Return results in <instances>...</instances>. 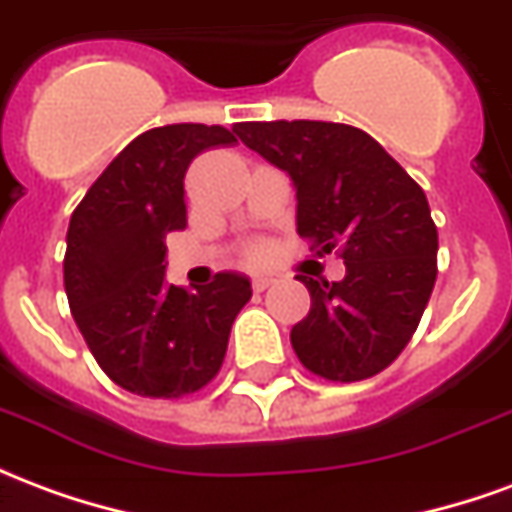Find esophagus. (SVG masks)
<instances>
[{
  "instance_id": "1",
  "label": "esophagus",
  "mask_w": 512,
  "mask_h": 512,
  "mask_svg": "<svg viewBox=\"0 0 512 512\" xmlns=\"http://www.w3.org/2000/svg\"><path fill=\"white\" fill-rule=\"evenodd\" d=\"M268 285H274V279H271V277H255V279H252V290H255V293H263Z\"/></svg>"
}]
</instances>
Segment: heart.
I'll return each instance as SVG.
<instances>
[{
    "label": "heart",
    "mask_w": 512,
    "mask_h": 512,
    "mask_svg": "<svg viewBox=\"0 0 512 512\" xmlns=\"http://www.w3.org/2000/svg\"><path fill=\"white\" fill-rule=\"evenodd\" d=\"M246 257H249V260H263V257H266V246L255 244L249 252H246Z\"/></svg>",
    "instance_id": "heart-1"
}]
</instances>
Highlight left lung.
<instances>
[{
    "instance_id": "8db88e82",
    "label": "left lung",
    "mask_w": 512,
    "mask_h": 512,
    "mask_svg": "<svg viewBox=\"0 0 512 512\" xmlns=\"http://www.w3.org/2000/svg\"><path fill=\"white\" fill-rule=\"evenodd\" d=\"M249 150L296 186V230L318 255L340 249V282L299 277L307 318L290 343L310 373L362 381L406 348L436 282L439 233L428 197L362 128L321 120L238 123Z\"/></svg>"
}]
</instances>
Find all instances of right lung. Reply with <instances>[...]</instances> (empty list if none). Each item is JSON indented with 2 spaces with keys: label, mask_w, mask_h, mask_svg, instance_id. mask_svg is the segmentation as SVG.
Returning a JSON list of instances; mask_svg holds the SVG:
<instances>
[{
  "label": "right lung",
  "mask_w": 512,
  "mask_h": 512,
  "mask_svg": "<svg viewBox=\"0 0 512 512\" xmlns=\"http://www.w3.org/2000/svg\"><path fill=\"white\" fill-rule=\"evenodd\" d=\"M202 123L150 128L120 150L73 211L65 293L84 343L117 386L142 397H183L224 362L249 279L216 274L194 293L167 285V235L186 227L183 178L202 150L233 145Z\"/></svg>",
  "instance_id": "1"
}]
</instances>
